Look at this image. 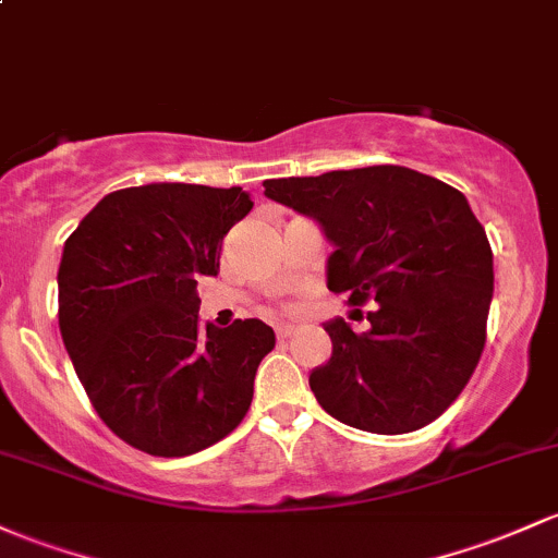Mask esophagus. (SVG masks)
Wrapping results in <instances>:
<instances>
[{"instance_id": "esophagus-1", "label": "esophagus", "mask_w": 558, "mask_h": 558, "mask_svg": "<svg viewBox=\"0 0 558 558\" xmlns=\"http://www.w3.org/2000/svg\"><path fill=\"white\" fill-rule=\"evenodd\" d=\"M291 333H293V328H289V326H283V328L275 330V336H278L280 344H283V341H289V339H291Z\"/></svg>"}]
</instances>
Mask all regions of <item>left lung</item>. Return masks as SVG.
<instances>
[{"instance_id":"1","label":"left lung","mask_w":558,"mask_h":558,"mask_svg":"<svg viewBox=\"0 0 558 558\" xmlns=\"http://www.w3.org/2000/svg\"><path fill=\"white\" fill-rule=\"evenodd\" d=\"M265 195L326 230L330 291L376 304L363 333L326 323L333 354L310 376L323 410L373 434L439 418L480 363L493 302V248L466 195L391 163L267 180Z\"/></svg>"}]
</instances>
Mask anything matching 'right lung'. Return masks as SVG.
<instances>
[{"mask_svg":"<svg viewBox=\"0 0 558 558\" xmlns=\"http://www.w3.org/2000/svg\"><path fill=\"white\" fill-rule=\"evenodd\" d=\"M251 206L241 187H124L65 241L63 344L97 415L148 456L211 448L248 413L256 368L275 347L272 328L251 317L204 330L195 286L219 272L222 238Z\"/></svg>","mask_w":558,"mask_h":558,"instance_id":"obj_1","label":"right lung"}]
</instances>
